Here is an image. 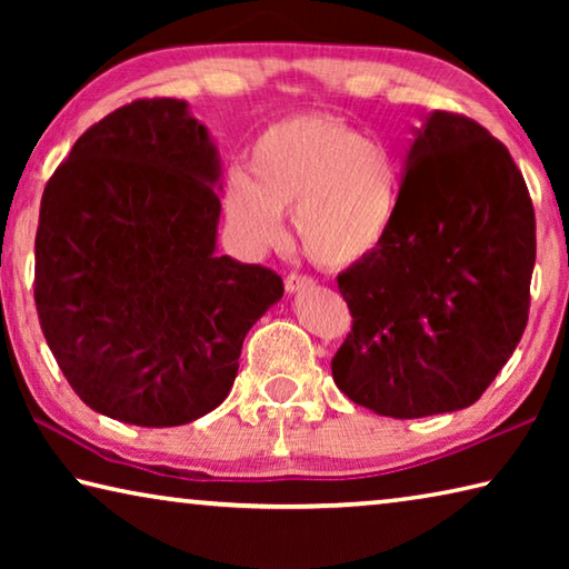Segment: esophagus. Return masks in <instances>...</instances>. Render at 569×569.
Masks as SVG:
<instances>
[{
  "label": "esophagus",
  "mask_w": 569,
  "mask_h": 569,
  "mask_svg": "<svg viewBox=\"0 0 569 569\" xmlns=\"http://www.w3.org/2000/svg\"><path fill=\"white\" fill-rule=\"evenodd\" d=\"M316 286V281L311 276H301V273H288L286 276V291L296 293V291H306V288Z\"/></svg>",
  "instance_id": "1"
}]
</instances>
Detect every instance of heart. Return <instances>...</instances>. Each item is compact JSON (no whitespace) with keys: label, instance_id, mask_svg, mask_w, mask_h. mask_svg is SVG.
Instances as JSON below:
<instances>
[{"label":"heart","instance_id":"1","mask_svg":"<svg viewBox=\"0 0 569 569\" xmlns=\"http://www.w3.org/2000/svg\"><path fill=\"white\" fill-rule=\"evenodd\" d=\"M248 171L228 176L223 216L230 236L256 253L281 243L291 210L303 253L323 268H349L387 240L399 210L393 152L329 114L268 124L250 146Z\"/></svg>","mask_w":569,"mask_h":569}]
</instances>
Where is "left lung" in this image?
I'll return each instance as SVG.
<instances>
[{
  "mask_svg": "<svg viewBox=\"0 0 569 569\" xmlns=\"http://www.w3.org/2000/svg\"><path fill=\"white\" fill-rule=\"evenodd\" d=\"M535 208L509 150L435 110L413 130L383 243L339 276L351 333L331 361L346 397L393 419L471 407L522 339Z\"/></svg>",
  "mask_w": 569,
  "mask_h": 569,
  "instance_id": "left-lung-1",
  "label": "left lung"
}]
</instances>
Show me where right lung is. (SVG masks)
<instances>
[{"label":"right lung","instance_id":"right-lung-1","mask_svg":"<svg viewBox=\"0 0 569 569\" xmlns=\"http://www.w3.org/2000/svg\"><path fill=\"white\" fill-rule=\"evenodd\" d=\"M220 160L172 98L134 100L74 142L47 180L34 303L77 397L134 427L213 411L281 276L216 256Z\"/></svg>","mask_w":569,"mask_h":569}]
</instances>
